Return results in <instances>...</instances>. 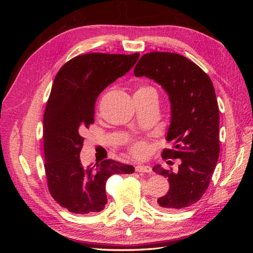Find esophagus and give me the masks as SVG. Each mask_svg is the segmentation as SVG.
Segmentation results:
<instances>
[{"label":"esophagus","mask_w":253,"mask_h":253,"mask_svg":"<svg viewBox=\"0 0 253 253\" xmlns=\"http://www.w3.org/2000/svg\"><path fill=\"white\" fill-rule=\"evenodd\" d=\"M135 171L139 173H151L152 169L150 166H144V165H137L135 167Z\"/></svg>","instance_id":"1"}]
</instances>
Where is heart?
I'll list each match as a JSON object with an SVG mask.
<instances>
[{"mask_svg":"<svg viewBox=\"0 0 253 253\" xmlns=\"http://www.w3.org/2000/svg\"><path fill=\"white\" fill-rule=\"evenodd\" d=\"M148 88H151L149 86H139L138 89H137L136 93H138V91H141V90H144V89H148ZM148 144L145 141L143 140H137V141H134L131 143V145H129V152H131V154L135 157H143L145 156V154L148 153Z\"/></svg>","mask_w":253,"mask_h":253,"instance_id":"1","label":"heart"}]
</instances>
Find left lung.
I'll return each mask as SVG.
<instances>
[{
	"mask_svg": "<svg viewBox=\"0 0 253 253\" xmlns=\"http://www.w3.org/2000/svg\"><path fill=\"white\" fill-rule=\"evenodd\" d=\"M136 77L154 80L167 91L171 103V122L163 158L180 159L177 172L159 165L153 171L169 180V191L159 197L160 208H187L201 200L208 189L219 155V111L209 76L178 53L152 51L134 68Z\"/></svg>",
	"mask_w": 253,
	"mask_h": 253,
	"instance_id": "8db88e82",
	"label": "left lung"
}]
</instances>
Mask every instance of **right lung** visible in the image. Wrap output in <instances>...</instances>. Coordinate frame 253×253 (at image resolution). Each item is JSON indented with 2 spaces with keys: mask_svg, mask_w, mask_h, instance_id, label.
Returning a JSON list of instances; mask_svg holds the SVG:
<instances>
[{
  "mask_svg": "<svg viewBox=\"0 0 253 253\" xmlns=\"http://www.w3.org/2000/svg\"><path fill=\"white\" fill-rule=\"evenodd\" d=\"M139 53L91 52L73 58L53 80L43 118L45 173L50 195L70 212H100L108 203L106 180L113 174H131L134 167L112 159L83 167V129L94 124L99 94L125 76Z\"/></svg>",
  "mask_w": 253,
  "mask_h": 253,
  "instance_id": "add662e5",
  "label": "right lung"
}]
</instances>
